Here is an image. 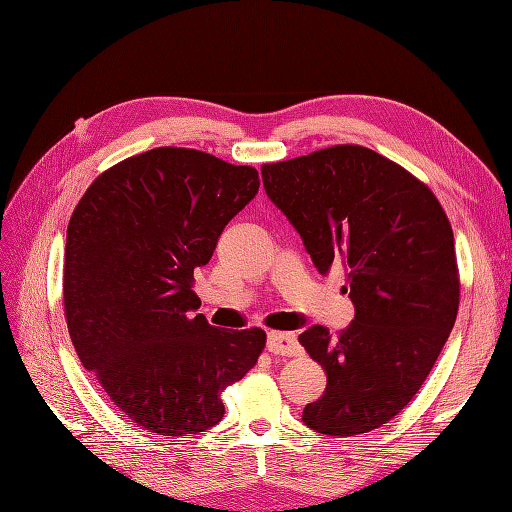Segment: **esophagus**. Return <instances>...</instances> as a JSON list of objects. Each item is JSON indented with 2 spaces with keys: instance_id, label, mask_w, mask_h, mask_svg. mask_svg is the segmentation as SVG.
Returning a JSON list of instances; mask_svg holds the SVG:
<instances>
[{
  "instance_id": "esophagus-1",
  "label": "esophagus",
  "mask_w": 512,
  "mask_h": 512,
  "mask_svg": "<svg viewBox=\"0 0 512 512\" xmlns=\"http://www.w3.org/2000/svg\"><path fill=\"white\" fill-rule=\"evenodd\" d=\"M267 348L271 354H282V356H294L301 352L299 339L294 333H282V331H271L267 337Z\"/></svg>"
}]
</instances>
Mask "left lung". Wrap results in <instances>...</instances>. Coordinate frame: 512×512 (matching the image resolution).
Segmentation results:
<instances>
[{
	"label": "left lung",
	"mask_w": 512,
	"mask_h": 512,
	"mask_svg": "<svg viewBox=\"0 0 512 512\" xmlns=\"http://www.w3.org/2000/svg\"><path fill=\"white\" fill-rule=\"evenodd\" d=\"M260 170L316 269L344 267L354 303L344 331L299 335L327 374L303 423L339 438L374 431L410 404L451 335L461 286L451 222L429 185L361 145Z\"/></svg>",
	"instance_id": "obj_1"
}]
</instances>
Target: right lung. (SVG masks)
Listing matches in <instances>:
<instances>
[{
    "instance_id": "obj_1",
    "label": "right lung",
    "mask_w": 512,
    "mask_h": 512,
    "mask_svg": "<svg viewBox=\"0 0 512 512\" xmlns=\"http://www.w3.org/2000/svg\"><path fill=\"white\" fill-rule=\"evenodd\" d=\"M258 185L252 166L156 147L106 168L76 205L64 262L68 333L136 427L177 438L218 425L224 389L265 350L258 327H211L192 290L194 269Z\"/></svg>"
}]
</instances>
